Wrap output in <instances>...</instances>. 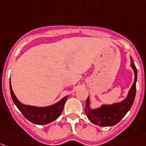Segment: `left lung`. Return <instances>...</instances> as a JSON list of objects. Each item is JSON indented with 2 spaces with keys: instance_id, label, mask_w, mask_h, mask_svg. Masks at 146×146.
Listing matches in <instances>:
<instances>
[{
  "instance_id": "1",
  "label": "left lung",
  "mask_w": 146,
  "mask_h": 146,
  "mask_svg": "<svg viewBox=\"0 0 146 146\" xmlns=\"http://www.w3.org/2000/svg\"><path fill=\"white\" fill-rule=\"evenodd\" d=\"M130 66L134 72V81L127 97L124 100L112 104H102L98 108H92L91 107L89 96L87 98L85 112L88 119L96 125L100 127H112L115 125L119 122L131 108L136 96L137 70L131 56H130Z\"/></svg>"
}]
</instances>
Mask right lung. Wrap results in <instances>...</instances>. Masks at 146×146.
Instances as JSON below:
<instances>
[{
	"mask_svg": "<svg viewBox=\"0 0 146 146\" xmlns=\"http://www.w3.org/2000/svg\"><path fill=\"white\" fill-rule=\"evenodd\" d=\"M10 90L12 99L19 110L29 121L38 125L48 124L59 117L63 110L64 103L67 101L69 96L68 95L64 96L59 101L48 106H32L23 104L18 100L13 91L10 79Z\"/></svg>",
	"mask_w": 146,
	"mask_h": 146,
	"instance_id": "add662e5",
	"label": "right lung"
}]
</instances>
